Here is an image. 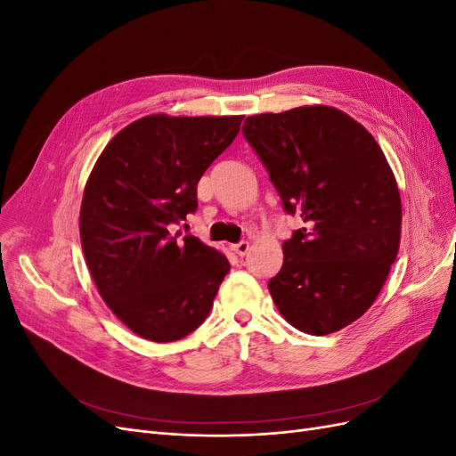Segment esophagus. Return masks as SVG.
Returning a JSON list of instances; mask_svg holds the SVG:
<instances>
[{
    "label": "esophagus",
    "instance_id": "obj_1",
    "mask_svg": "<svg viewBox=\"0 0 456 456\" xmlns=\"http://www.w3.org/2000/svg\"><path fill=\"white\" fill-rule=\"evenodd\" d=\"M249 241H240V243H233V245H230V249L236 253V255H240V256H245L247 253H249Z\"/></svg>",
    "mask_w": 456,
    "mask_h": 456
}]
</instances>
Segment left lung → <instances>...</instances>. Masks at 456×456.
<instances>
[{
  "label": "left lung",
  "instance_id": "1",
  "mask_svg": "<svg viewBox=\"0 0 456 456\" xmlns=\"http://www.w3.org/2000/svg\"><path fill=\"white\" fill-rule=\"evenodd\" d=\"M243 134L283 209L306 223L268 281L275 306L302 333H335L370 308L397 256L402 198L388 159L362 123L323 104L249 116Z\"/></svg>",
  "mask_w": 456,
  "mask_h": 456
}]
</instances>
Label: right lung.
I'll list each match as a JSON object with an SVG mask.
<instances>
[{"label": "right lung", "instance_id": "obj_1", "mask_svg": "<svg viewBox=\"0 0 456 456\" xmlns=\"http://www.w3.org/2000/svg\"><path fill=\"white\" fill-rule=\"evenodd\" d=\"M243 116L151 114L106 144L87 178L79 238L108 308L151 342L181 340L213 308L228 258L173 228L198 209V183Z\"/></svg>", "mask_w": 456, "mask_h": 456}]
</instances>
